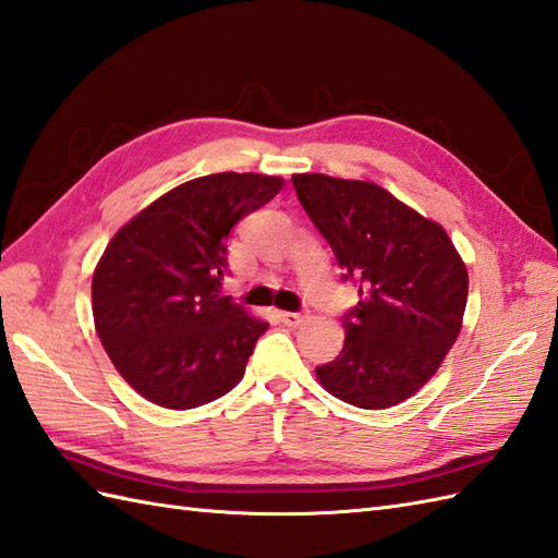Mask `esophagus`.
I'll return each instance as SVG.
<instances>
[{"label": "esophagus", "instance_id": "1", "mask_svg": "<svg viewBox=\"0 0 558 558\" xmlns=\"http://www.w3.org/2000/svg\"><path fill=\"white\" fill-rule=\"evenodd\" d=\"M280 320H282L288 328H300L302 323L306 320V314H300V311H282Z\"/></svg>", "mask_w": 558, "mask_h": 558}]
</instances>
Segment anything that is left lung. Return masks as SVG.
<instances>
[{
    "instance_id": "left-lung-1",
    "label": "left lung",
    "mask_w": 558,
    "mask_h": 558,
    "mask_svg": "<svg viewBox=\"0 0 558 558\" xmlns=\"http://www.w3.org/2000/svg\"><path fill=\"white\" fill-rule=\"evenodd\" d=\"M304 211L359 302L342 316L344 347L316 366L326 390L359 409H390L433 378L457 342L469 270L445 228L364 180L292 175Z\"/></svg>"
}]
</instances>
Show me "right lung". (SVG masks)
Returning a JSON list of instances; mask_svg holds the SVG:
<instances>
[{
  "label": "right lung",
  "mask_w": 558,
  "mask_h": 558,
  "mask_svg": "<svg viewBox=\"0 0 558 558\" xmlns=\"http://www.w3.org/2000/svg\"><path fill=\"white\" fill-rule=\"evenodd\" d=\"M282 178L214 173L166 192L116 232L95 268L99 340L128 385L163 409H194L235 387L266 320L220 296L232 226Z\"/></svg>",
  "instance_id": "right-lung-1"
}]
</instances>
